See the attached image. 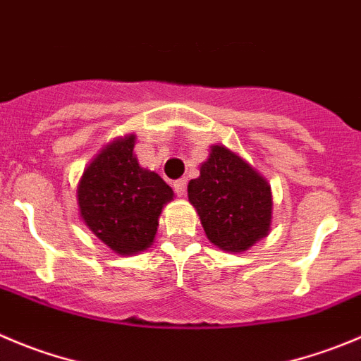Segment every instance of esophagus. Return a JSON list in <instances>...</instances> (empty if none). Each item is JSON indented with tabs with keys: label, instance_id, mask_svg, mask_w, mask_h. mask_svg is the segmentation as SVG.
Returning <instances> with one entry per match:
<instances>
[{
	"label": "esophagus",
	"instance_id": "34e87169",
	"mask_svg": "<svg viewBox=\"0 0 361 361\" xmlns=\"http://www.w3.org/2000/svg\"><path fill=\"white\" fill-rule=\"evenodd\" d=\"M186 188H188V178H178V180H175L173 183V190L178 197L186 195Z\"/></svg>",
	"mask_w": 361,
	"mask_h": 361
}]
</instances>
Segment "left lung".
<instances>
[{
  "label": "left lung",
  "instance_id": "1",
  "mask_svg": "<svg viewBox=\"0 0 361 361\" xmlns=\"http://www.w3.org/2000/svg\"><path fill=\"white\" fill-rule=\"evenodd\" d=\"M188 197L209 241L225 252H245L269 232V184L226 147H211L200 177L188 184Z\"/></svg>",
  "mask_w": 361,
  "mask_h": 361
}]
</instances>
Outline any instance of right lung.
<instances>
[{"instance_id":"1","label":"right lung","mask_w":361,"mask_h":361,"mask_svg":"<svg viewBox=\"0 0 361 361\" xmlns=\"http://www.w3.org/2000/svg\"><path fill=\"white\" fill-rule=\"evenodd\" d=\"M135 135L106 147L85 170L78 186L81 218L120 255L147 250L156 238L163 205L173 191L135 157Z\"/></svg>"}]
</instances>
